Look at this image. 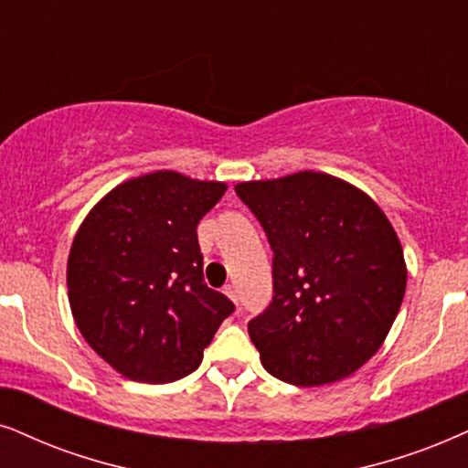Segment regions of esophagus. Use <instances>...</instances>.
Segmentation results:
<instances>
[{
    "label": "esophagus",
    "instance_id": "1",
    "mask_svg": "<svg viewBox=\"0 0 468 468\" xmlns=\"http://www.w3.org/2000/svg\"><path fill=\"white\" fill-rule=\"evenodd\" d=\"M224 293H227L235 304H238V289H235L233 285H227V287H224Z\"/></svg>",
    "mask_w": 468,
    "mask_h": 468
}]
</instances>
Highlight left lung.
<instances>
[{
  "label": "left lung",
  "instance_id": "1",
  "mask_svg": "<svg viewBox=\"0 0 468 468\" xmlns=\"http://www.w3.org/2000/svg\"><path fill=\"white\" fill-rule=\"evenodd\" d=\"M235 192L274 250V298L248 324L263 367L295 387L352 376L380 350L404 300L393 224L369 194L315 170Z\"/></svg>",
  "mask_w": 468,
  "mask_h": 468
}]
</instances>
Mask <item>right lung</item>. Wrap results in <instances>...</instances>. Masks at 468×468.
Masks as SVG:
<instances>
[{"label": "right lung", "mask_w": 468, "mask_h": 468, "mask_svg": "<svg viewBox=\"0 0 468 468\" xmlns=\"http://www.w3.org/2000/svg\"><path fill=\"white\" fill-rule=\"evenodd\" d=\"M227 192L175 170L110 190L77 229L67 263L69 304L88 346L118 374L165 384L203 360L227 295L203 282L197 227Z\"/></svg>", "instance_id": "1"}]
</instances>
